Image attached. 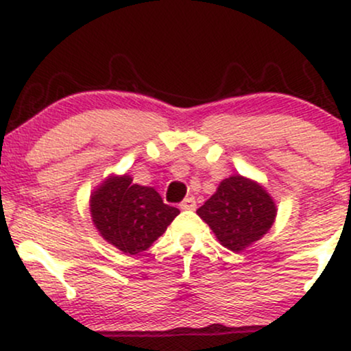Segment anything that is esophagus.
Returning <instances> with one entry per match:
<instances>
[{
  "label": "esophagus",
  "instance_id": "34e87169",
  "mask_svg": "<svg viewBox=\"0 0 351 351\" xmlns=\"http://www.w3.org/2000/svg\"><path fill=\"white\" fill-rule=\"evenodd\" d=\"M180 208L183 209V210H193V209H196V199H194L193 196L184 197L183 202H181V204H180Z\"/></svg>",
  "mask_w": 351,
  "mask_h": 351
}]
</instances>
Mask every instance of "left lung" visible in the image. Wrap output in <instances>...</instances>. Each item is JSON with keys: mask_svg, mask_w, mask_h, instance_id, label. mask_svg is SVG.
Listing matches in <instances>:
<instances>
[{"mask_svg": "<svg viewBox=\"0 0 351 351\" xmlns=\"http://www.w3.org/2000/svg\"><path fill=\"white\" fill-rule=\"evenodd\" d=\"M196 213L222 247L242 252L271 229L278 209L260 183L232 175L221 181L217 191Z\"/></svg>", "mask_w": 351, "mask_h": 351, "instance_id": "obj_1", "label": "left lung"}]
</instances>
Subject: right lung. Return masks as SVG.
I'll list each match as a JSON object with an SVG mask.
<instances>
[{"label":"right lung","mask_w":351,"mask_h":351,"mask_svg":"<svg viewBox=\"0 0 351 351\" xmlns=\"http://www.w3.org/2000/svg\"><path fill=\"white\" fill-rule=\"evenodd\" d=\"M93 223L108 243L138 255L157 240L180 209L165 204L150 186L132 183V176L111 175L90 196Z\"/></svg>","instance_id":"1"}]
</instances>
